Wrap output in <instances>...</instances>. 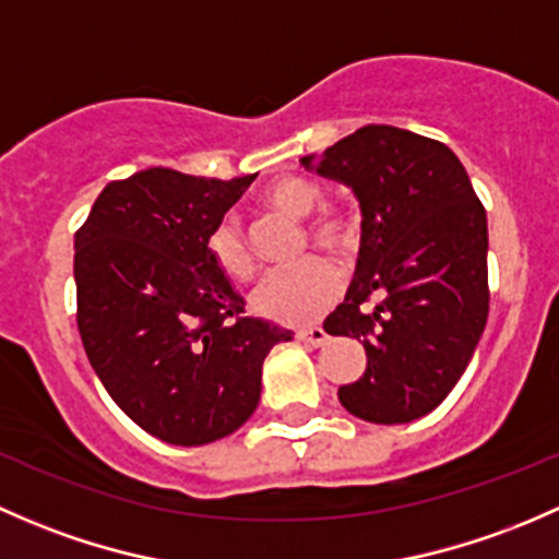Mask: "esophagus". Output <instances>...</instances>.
<instances>
[{
    "label": "esophagus",
    "mask_w": 559,
    "mask_h": 559,
    "mask_svg": "<svg viewBox=\"0 0 559 559\" xmlns=\"http://www.w3.org/2000/svg\"><path fill=\"white\" fill-rule=\"evenodd\" d=\"M296 338H298V342L309 344V347H322V344H325V338H328V333H325V328H320V325L298 328Z\"/></svg>",
    "instance_id": "obj_1"
}]
</instances>
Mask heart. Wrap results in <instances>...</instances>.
Here are the masks:
<instances>
[{
	"instance_id": "1",
	"label": "heart",
	"mask_w": 559,
	"mask_h": 559,
	"mask_svg": "<svg viewBox=\"0 0 559 559\" xmlns=\"http://www.w3.org/2000/svg\"><path fill=\"white\" fill-rule=\"evenodd\" d=\"M322 199H325V191L320 182L309 180V177H285L263 193V201L274 212L290 217L309 215L307 226H304V234H307L301 247L304 252L318 247L336 258L353 255L355 245H358V223L344 206L331 204V201L322 204ZM206 255L217 272L234 282H247L255 274V252H252L237 217H223L212 226L210 237H206ZM338 287L342 282L331 263L322 258H307L298 266L269 274L252 290V307L258 314L274 322L304 325L331 309L338 296Z\"/></svg>"
}]
</instances>
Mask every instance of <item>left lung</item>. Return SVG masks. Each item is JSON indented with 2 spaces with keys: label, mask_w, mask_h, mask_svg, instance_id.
<instances>
[{
  "label": "left lung",
  "mask_w": 559,
  "mask_h": 559,
  "mask_svg": "<svg viewBox=\"0 0 559 559\" xmlns=\"http://www.w3.org/2000/svg\"><path fill=\"white\" fill-rule=\"evenodd\" d=\"M304 166L364 210L358 272L325 320L366 349L338 401L366 423H412L450 395L487 325L485 204L444 142L395 126H364Z\"/></svg>",
  "instance_id": "1"
}]
</instances>
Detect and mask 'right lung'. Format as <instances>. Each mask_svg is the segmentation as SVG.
<instances>
[{"label":"right lung","instance_id":"1","mask_svg":"<svg viewBox=\"0 0 559 559\" xmlns=\"http://www.w3.org/2000/svg\"><path fill=\"white\" fill-rule=\"evenodd\" d=\"M255 175L136 171L112 180L74 231L78 331L112 401L177 447L234 433L261 399V368L290 331L245 314L206 237Z\"/></svg>","mask_w":559,"mask_h":559}]
</instances>
